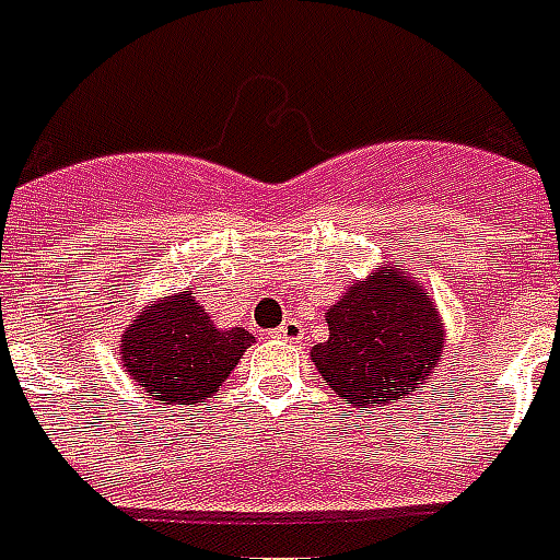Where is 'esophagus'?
Here are the masks:
<instances>
[{
  "instance_id": "34e87169",
  "label": "esophagus",
  "mask_w": 560,
  "mask_h": 560,
  "mask_svg": "<svg viewBox=\"0 0 560 560\" xmlns=\"http://www.w3.org/2000/svg\"><path fill=\"white\" fill-rule=\"evenodd\" d=\"M276 337H281V340H290V343H299V340L305 337V328H302V323H299V319L288 317L279 328H276Z\"/></svg>"
}]
</instances>
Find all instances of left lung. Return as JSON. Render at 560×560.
Here are the masks:
<instances>
[{
	"label": "left lung",
	"mask_w": 560,
	"mask_h": 560,
	"mask_svg": "<svg viewBox=\"0 0 560 560\" xmlns=\"http://www.w3.org/2000/svg\"><path fill=\"white\" fill-rule=\"evenodd\" d=\"M326 319L328 340L311 349V361L355 408L408 399L441 361L443 319L408 272L378 270L355 281Z\"/></svg>",
	"instance_id": "left-lung-1"
}]
</instances>
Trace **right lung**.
Here are the masks:
<instances>
[{
	"label": "right lung",
	"mask_w": 560,
	"mask_h": 560,
	"mask_svg": "<svg viewBox=\"0 0 560 560\" xmlns=\"http://www.w3.org/2000/svg\"><path fill=\"white\" fill-rule=\"evenodd\" d=\"M255 343L246 328H217L190 290L164 296L119 340V361L149 399L196 405L213 396Z\"/></svg>",
	"instance_id": "add662e5"
}]
</instances>
